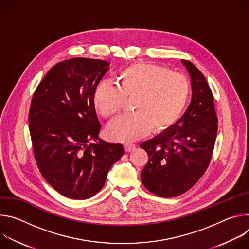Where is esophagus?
I'll list each match as a JSON object with an SVG mask.
<instances>
[{
  "instance_id": "34e87169",
  "label": "esophagus",
  "mask_w": 249,
  "mask_h": 249,
  "mask_svg": "<svg viewBox=\"0 0 249 249\" xmlns=\"http://www.w3.org/2000/svg\"><path fill=\"white\" fill-rule=\"evenodd\" d=\"M124 148H125V151L127 153H129V152H132V151H134L136 149V145H134V144H126L124 146Z\"/></svg>"
}]
</instances>
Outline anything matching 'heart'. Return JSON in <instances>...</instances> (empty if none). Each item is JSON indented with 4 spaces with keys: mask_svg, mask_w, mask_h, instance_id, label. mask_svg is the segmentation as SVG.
<instances>
[{
    "mask_svg": "<svg viewBox=\"0 0 249 249\" xmlns=\"http://www.w3.org/2000/svg\"><path fill=\"white\" fill-rule=\"evenodd\" d=\"M117 87L100 83L94 89L92 103L104 118L117 117L126 100H132L134 114L111 123L108 138L130 143L145 137L151 130L160 133L181 116L190 94L188 80L179 73L155 64L137 63L117 75Z\"/></svg>",
    "mask_w": 249,
    "mask_h": 249,
    "instance_id": "heart-1",
    "label": "heart"
}]
</instances>
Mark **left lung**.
Masks as SVG:
<instances>
[{
  "label": "left lung",
  "mask_w": 249,
  "mask_h": 249,
  "mask_svg": "<svg viewBox=\"0 0 249 249\" xmlns=\"http://www.w3.org/2000/svg\"><path fill=\"white\" fill-rule=\"evenodd\" d=\"M181 63L192 87L187 110L174 125L140 146L149 155L141 172L142 182L149 191L164 198L183 194L201 178L218 132L214 96L204 75L190 61Z\"/></svg>",
  "instance_id": "left-lung-1"
}]
</instances>
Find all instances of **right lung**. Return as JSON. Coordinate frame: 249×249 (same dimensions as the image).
<instances>
[{"label":"right lung","instance_id":"1","mask_svg":"<svg viewBox=\"0 0 249 249\" xmlns=\"http://www.w3.org/2000/svg\"><path fill=\"white\" fill-rule=\"evenodd\" d=\"M108 66L106 61L88 58L60 62L32 97L28 122L35 160L45 180L71 199L94 196L124 155L121 144L99 139L100 124L92 103L93 91Z\"/></svg>","mask_w":249,"mask_h":249}]
</instances>
